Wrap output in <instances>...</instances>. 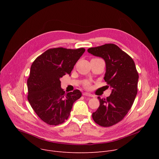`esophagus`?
Here are the masks:
<instances>
[{
    "label": "esophagus",
    "mask_w": 159,
    "mask_h": 159,
    "mask_svg": "<svg viewBox=\"0 0 159 159\" xmlns=\"http://www.w3.org/2000/svg\"><path fill=\"white\" fill-rule=\"evenodd\" d=\"M83 95L90 97H94V95H93L92 94H91V93H83Z\"/></svg>",
    "instance_id": "obj_1"
}]
</instances>
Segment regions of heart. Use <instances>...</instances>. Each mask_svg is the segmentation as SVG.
Segmentation results:
<instances>
[{"mask_svg":"<svg viewBox=\"0 0 159 159\" xmlns=\"http://www.w3.org/2000/svg\"><path fill=\"white\" fill-rule=\"evenodd\" d=\"M87 86H88V84H87Z\"/></svg>","mask_w":159,"mask_h":159,"instance_id":"obj_1","label":"heart"}]
</instances>
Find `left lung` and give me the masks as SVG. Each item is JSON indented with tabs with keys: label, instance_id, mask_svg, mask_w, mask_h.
<instances>
[{
	"label": "left lung",
	"instance_id": "left-lung-1",
	"mask_svg": "<svg viewBox=\"0 0 159 159\" xmlns=\"http://www.w3.org/2000/svg\"><path fill=\"white\" fill-rule=\"evenodd\" d=\"M88 52L104 60V79L112 89L111 95L106 98L98 97L100 106L92 117L100 126H111L123 119L134 102L139 74L132 58L115 44L90 48Z\"/></svg>",
	"mask_w": 159,
	"mask_h": 159
}]
</instances>
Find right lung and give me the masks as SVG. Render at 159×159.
<instances>
[{
	"instance_id": "1",
	"label": "right lung",
	"mask_w": 159,
	"mask_h": 159,
	"mask_svg": "<svg viewBox=\"0 0 159 159\" xmlns=\"http://www.w3.org/2000/svg\"><path fill=\"white\" fill-rule=\"evenodd\" d=\"M84 52L82 48L49 49L33 62L27 81L28 99L33 110L48 124L57 126L68 119L73 103L82 96L79 89L66 93L60 79L71 73Z\"/></svg>"
}]
</instances>
